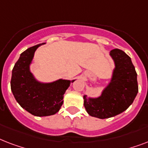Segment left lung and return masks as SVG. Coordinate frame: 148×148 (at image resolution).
I'll return each mask as SVG.
<instances>
[{
	"mask_svg": "<svg viewBox=\"0 0 148 148\" xmlns=\"http://www.w3.org/2000/svg\"><path fill=\"white\" fill-rule=\"evenodd\" d=\"M114 68L110 81L98 97L84 95V105L88 114L105 119L120 114L133 103L138 92L137 73L131 58L119 49L110 51Z\"/></svg>",
	"mask_w": 148,
	"mask_h": 148,
	"instance_id": "1",
	"label": "left lung"
}]
</instances>
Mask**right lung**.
<instances>
[{
	"label": "right lung",
	"mask_w": 148,
	"mask_h": 148,
	"mask_svg": "<svg viewBox=\"0 0 148 148\" xmlns=\"http://www.w3.org/2000/svg\"><path fill=\"white\" fill-rule=\"evenodd\" d=\"M31 47L20 55L12 71L10 88L14 97L22 108L36 117L55 114L63 104L65 91L75 80L58 79L51 82H43L31 72L34 53L38 47Z\"/></svg>",
	"instance_id": "right-lung-1"
}]
</instances>
